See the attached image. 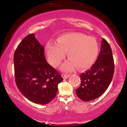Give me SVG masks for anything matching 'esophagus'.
<instances>
[{"instance_id":"obj_1","label":"esophagus","mask_w":127,"mask_h":127,"mask_svg":"<svg viewBox=\"0 0 127 127\" xmlns=\"http://www.w3.org/2000/svg\"><path fill=\"white\" fill-rule=\"evenodd\" d=\"M69 76H70L69 74H64V73H63V74H62V77H63L64 79L68 78Z\"/></svg>"}]
</instances>
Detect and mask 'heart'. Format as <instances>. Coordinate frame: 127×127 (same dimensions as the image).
<instances>
[{
  "label": "heart",
  "mask_w": 127,
  "mask_h": 127,
  "mask_svg": "<svg viewBox=\"0 0 127 127\" xmlns=\"http://www.w3.org/2000/svg\"><path fill=\"white\" fill-rule=\"evenodd\" d=\"M58 43L49 41L45 46V52L49 63L57 66L66 56L69 59L62 64L61 69L71 72L77 66L85 69L92 65L98 53V44L96 38L81 33H69L61 35Z\"/></svg>",
  "instance_id": "obj_1"
}]
</instances>
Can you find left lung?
Instances as JSON below:
<instances>
[{"label": "left lung", "instance_id": "obj_1", "mask_svg": "<svg viewBox=\"0 0 127 127\" xmlns=\"http://www.w3.org/2000/svg\"><path fill=\"white\" fill-rule=\"evenodd\" d=\"M114 72V63L110 46L102 38L97 59L90 69L80 75L81 83L76 95L83 101L100 97L108 88Z\"/></svg>", "mask_w": 127, "mask_h": 127}]
</instances>
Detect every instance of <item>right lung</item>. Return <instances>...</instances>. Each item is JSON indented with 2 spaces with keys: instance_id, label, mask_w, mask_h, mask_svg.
I'll use <instances>...</instances> for the list:
<instances>
[{
  "instance_id": "add662e5",
  "label": "right lung",
  "mask_w": 127,
  "mask_h": 127,
  "mask_svg": "<svg viewBox=\"0 0 127 127\" xmlns=\"http://www.w3.org/2000/svg\"><path fill=\"white\" fill-rule=\"evenodd\" d=\"M15 79L18 90L27 99L38 104L51 101L63 80L47 63L44 46L32 33L23 38L14 54Z\"/></svg>"
}]
</instances>
